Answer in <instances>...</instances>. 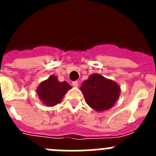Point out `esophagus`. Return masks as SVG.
<instances>
[{"instance_id": "34e87169", "label": "esophagus", "mask_w": 156, "mask_h": 156, "mask_svg": "<svg viewBox=\"0 0 156 156\" xmlns=\"http://www.w3.org/2000/svg\"><path fill=\"white\" fill-rule=\"evenodd\" d=\"M72 84H73V87H77L79 86V82L78 81H73V82L72 83Z\"/></svg>"}]
</instances>
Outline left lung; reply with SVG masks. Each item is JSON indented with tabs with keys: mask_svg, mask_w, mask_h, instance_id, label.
I'll return each instance as SVG.
<instances>
[{
	"mask_svg": "<svg viewBox=\"0 0 156 156\" xmlns=\"http://www.w3.org/2000/svg\"><path fill=\"white\" fill-rule=\"evenodd\" d=\"M80 90L90 108L103 112L112 108L120 95L121 89L115 81L94 73L83 82Z\"/></svg>",
	"mask_w": 156,
	"mask_h": 156,
	"instance_id": "1",
	"label": "left lung"
}]
</instances>
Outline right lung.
<instances>
[{
	"instance_id": "add662e5",
	"label": "right lung",
	"mask_w": 156,
	"mask_h": 156,
	"mask_svg": "<svg viewBox=\"0 0 156 156\" xmlns=\"http://www.w3.org/2000/svg\"><path fill=\"white\" fill-rule=\"evenodd\" d=\"M71 88L68 83L60 82L56 76L51 75L40 83L37 93L43 104L48 107H53L61 102L66 92Z\"/></svg>"
}]
</instances>
